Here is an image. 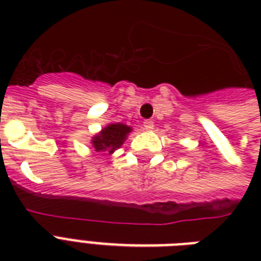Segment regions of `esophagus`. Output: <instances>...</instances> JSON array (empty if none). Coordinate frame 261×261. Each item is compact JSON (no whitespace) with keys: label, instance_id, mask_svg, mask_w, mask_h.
Returning <instances> with one entry per match:
<instances>
[{"label":"esophagus","instance_id":"esophagus-1","mask_svg":"<svg viewBox=\"0 0 261 261\" xmlns=\"http://www.w3.org/2000/svg\"><path fill=\"white\" fill-rule=\"evenodd\" d=\"M143 128L146 131H151L154 128V122L153 120H145L143 122Z\"/></svg>","mask_w":261,"mask_h":261}]
</instances>
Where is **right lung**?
Returning a JSON list of instances; mask_svg holds the SVG:
<instances>
[{
    "label": "right lung",
    "mask_w": 261,
    "mask_h": 261,
    "mask_svg": "<svg viewBox=\"0 0 261 261\" xmlns=\"http://www.w3.org/2000/svg\"><path fill=\"white\" fill-rule=\"evenodd\" d=\"M133 128L123 123H110L100 133L94 135L90 143L93 146L94 151L97 153H106L112 154L116 149L122 146L127 139V135L130 134Z\"/></svg>",
    "instance_id": "add662e5"
}]
</instances>
